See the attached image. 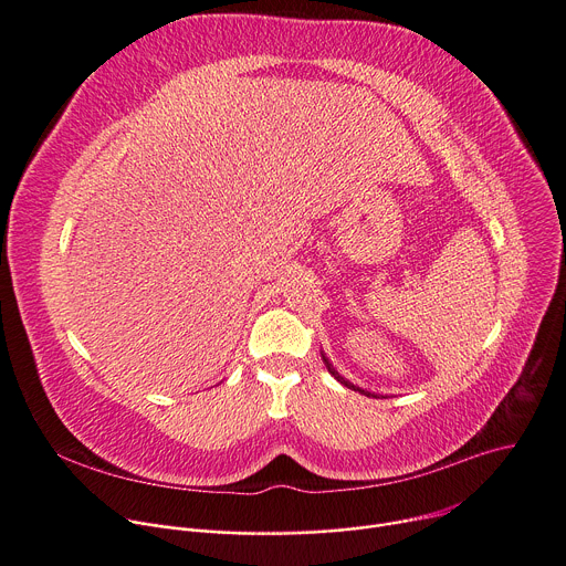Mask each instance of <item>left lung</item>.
<instances>
[{
    "mask_svg": "<svg viewBox=\"0 0 566 566\" xmlns=\"http://www.w3.org/2000/svg\"><path fill=\"white\" fill-rule=\"evenodd\" d=\"M322 358H324V363H326V370H328V373H331V375H334V377H336V379H338V381H340V384H343V386H347V388H352V390H358V392H363V395H368V397H370V395H373V397H377V395H375V392H368V390H363V388H358V386H354V384H352V381H347V379H345V377H340V373H338V370H336V368H334V365H331V360H328V358H326V356H324V354H322Z\"/></svg>",
    "mask_w": 566,
    "mask_h": 566,
    "instance_id": "left-lung-1",
    "label": "left lung"
}]
</instances>
